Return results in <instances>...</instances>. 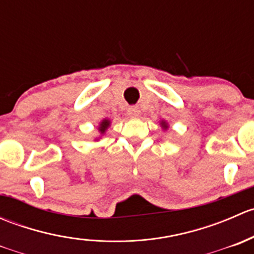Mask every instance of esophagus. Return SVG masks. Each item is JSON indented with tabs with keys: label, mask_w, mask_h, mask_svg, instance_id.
Wrapping results in <instances>:
<instances>
[{
	"label": "esophagus",
	"mask_w": 254,
	"mask_h": 254,
	"mask_svg": "<svg viewBox=\"0 0 254 254\" xmlns=\"http://www.w3.org/2000/svg\"><path fill=\"white\" fill-rule=\"evenodd\" d=\"M127 115H129L130 118L136 119V118L140 117V109L137 108V107H130V108H127Z\"/></svg>",
	"instance_id": "1"
}]
</instances>
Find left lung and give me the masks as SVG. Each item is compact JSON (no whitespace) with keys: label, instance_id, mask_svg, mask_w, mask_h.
Wrapping results in <instances>:
<instances>
[{"label":"left lung","instance_id":"obj_1","mask_svg":"<svg viewBox=\"0 0 254 254\" xmlns=\"http://www.w3.org/2000/svg\"><path fill=\"white\" fill-rule=\"evenodd\" d=\"M162 125H163V127H167V125H166L165 123H162Z\"/></svg>","mask_w":254,"mask_h":254}]
</instances>
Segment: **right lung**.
<instances>
[{
    "mask_svg": "<svg viewBox=\"0 0 254 254\" xmlns=\"http://www.w3.org/2000/svg\"><path fill=\"white\" fill-rule=\"evenodd\" d=\"M108 127H109V122H108V120H103V122H102V124H101V127H99V131L104 132Z\"/></svg>",
    "mask_w": 254,
    "mask_h": 254,
    "instance_id": "1",
    "label": "right lung"
}]
</instances>
